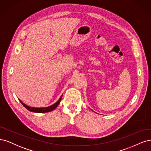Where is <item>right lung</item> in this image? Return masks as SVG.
Segmentation results:
<instances>
[{
	"instance_id": "right-lung-1",
	"label": "right lung",
	"mask_w": 151,
	"mask_h": 151,
	"mask_svg": "<svg viewBox=\"0 0 151 151\" xmlns=\"http://www.w3.org/2000/svg\"><path fill=\"white\" fill-rule=\"evenodd\" d=\"M61 98H62V95L60 98V99L58 100V101L57 102H56L55 104H53L52 105H51L50 106H47V107H44V108L31 107V106H27L26 104H24L21 100H19V101H20L21 103L23 105V106H24V107H25L26 109H27L28 110H29L31 111H33V112H36V113H45V112H48V111H52L53 110H55L57 107L58 105L60 104V101L61 100Z\"/></svg>"
}]
</instances>
